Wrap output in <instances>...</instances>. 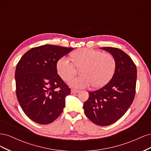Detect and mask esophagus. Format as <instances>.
I'll return each mask as SVG.
<instances>
[{"mask_svg":"<svg viewBox=\"0 0 151 151\" xmlns=\"http://www.w3.org/2000/svg\"><path fill=\"white\" fill-rule=\"evenodd\" d=\"M79 92V90H76V89H71V93H78Z\"/></svg>","mask_w":151,"mask_h":151,"instance_id":"esophagus-1","label":"esophagus"}]
</instances>
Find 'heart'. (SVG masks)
Masks as SVG:
<instances>
[{"label": "heart", "mask_w": 151, "mask_h": 151, "mask_svg": "<svg viewBox=\"0 0 151 151\" xmlns=\"http://www.w3.org/2000/svg\"><path fill=\"white\" fill-rule=\"evenodd\" d=\"M71 62L63 57L57 62L58 74L62 79L68 81L76 73V68H83L81 77L68 81V85L74 88H86L92 85L99 88L107 84L115 73L116 62L112 55L98 50L81 48L70 55Z\"/></svg>", "instance_id": "heart-1"}]
</instances>
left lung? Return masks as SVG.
I'll use <instances>...</instances> for the list:
<instances>
[{
  "instance_id": "1",
  "label": "left lung",
  "mask_w": 151,
  "mask_h": 151,
  "mask_svg": "<svg viewBox=\"0 0 151 151\" xmlns=\"http://www.w3.org/2000/svg\"><path fill=\"white\" fill-rule=\"evenodd\" d=\"M111 54L116 62L115 73L109 82L98 90L89 92L84 103L86 116L99 126L116 122L127 112L134 101L137 68L132 58L122 50L101 48Z\"/></svg>"
}]
</instances>
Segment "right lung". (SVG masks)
Instances as JSON below:
<instances>
[{
  "label": "right lung",
  "mask_w": 151,
  "mask_h": 151,
  "mask_svg": "<svg viewBox=\"0 0 151 151\" xmlns=\"http://www.w3.org/2000/svg\"><path fill=\"white\" fill-rule=\"evenodd\" d=\"M73 49L42 45L28 50L17 64V98L24 113L33 122L49 124L62 113L70 89L58 75L56 65Z\"/></svg>",
  "instance_id": "right-lung-1"
}]
</instances>
